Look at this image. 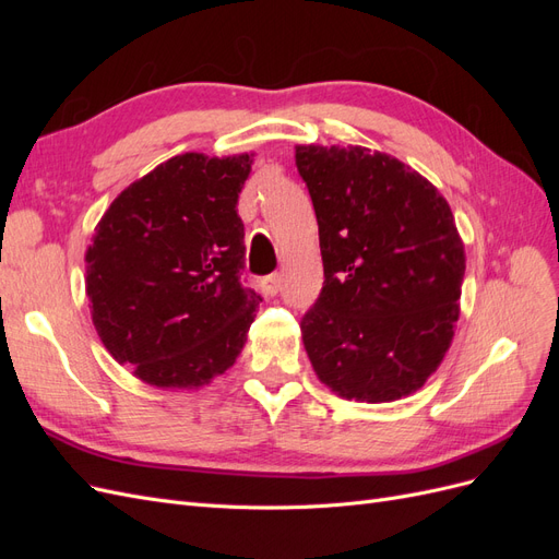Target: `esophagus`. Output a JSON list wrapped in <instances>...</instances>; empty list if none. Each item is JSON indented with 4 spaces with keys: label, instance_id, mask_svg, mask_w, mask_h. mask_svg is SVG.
Masks as SVG:
<instances>
[{
    "label": "esophagus",
    "instance_id": "1",
    "mask_svg": "<svg viewBox=\"0 0 559 559\" xmlns=\"http://www.w3.org/2000/svg\"><path fill=\"white\" fill-rule=\"evenodd\" d=\"M261 289H263L265 296H275V294L282 289V277H280L277 273L263 277V280H261Z\"/></svg>",
    "mask_w": 559,
    "mask_h": 559
}]
</instances>
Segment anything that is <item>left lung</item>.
Wrapping results in <instances>:
<instances>
[{"label": "left lung", "instance_id": "8db88e82", "mask_svg": "<svg viewBox=\"0 0 559 559\" xmlns=\"http://www.w3.org/2000/svg\"><path fill=\"white\" fill-rule=\"evenodd\" d=\"M324 286L300 321L317 378L343 399L408 396L441 366L460 319L464 242L448 200L366 146H296Z\"/></svg>", "mask_w": 559, "mask_h": 559}]
</instances>
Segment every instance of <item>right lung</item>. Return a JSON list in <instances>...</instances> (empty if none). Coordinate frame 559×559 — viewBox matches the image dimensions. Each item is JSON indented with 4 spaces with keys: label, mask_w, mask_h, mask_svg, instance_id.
<instances>
[{
    "label": "right lung",
    "mask_w": 559,
    "mask_h": 559,
    "mask_svg": "<svg viewBox=\"0 0 559 559\" xmlns=\"http://www.w3.org/2000/svg\"><path fill=\"white\" fill-rule=\"evenodd\" d=\"M253 154H181L121 191L86 249L99 341L134 378L198 389L240 357L261 296L240 282Z\"/></svg>",
    "instance_id": "right-lung-1"
}]
</instances>
